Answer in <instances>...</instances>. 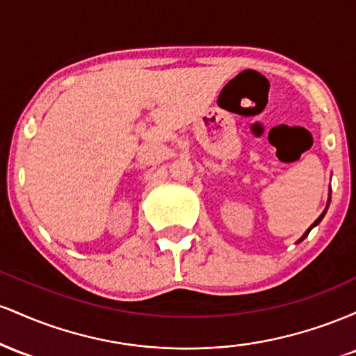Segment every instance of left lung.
Instances as JSON below:
<instances>
[{"mask_svg": "<svg viewBox=\"0 0 356 356\" xmlns=\"http://www.w3.org/2000/svg\"><path fill=\"white\" fill-rule=\"evenodd\" d=\"M330 201H332V197H328V204H326V209H325V211H323V212H321V214H320V218H318V219H316V220H314V222H313V224H312V226H309V227H308V229H306V232H305V234H303V236H301V238H300V239H298V243H301V241H303V239H305V238H306V236H308V234H309V231H312V229H313V227H314V226H318V224H320V222H321V219H323V218H325V214H326V211H328V206H330Z\"/></svg>", "mask_w": 356, "mask_h": 356, "instance_id": "left-lung-1", "label": "left lung"}]
</instances>
